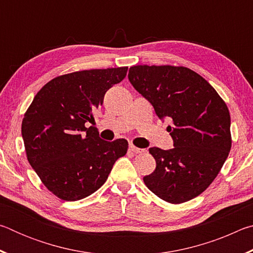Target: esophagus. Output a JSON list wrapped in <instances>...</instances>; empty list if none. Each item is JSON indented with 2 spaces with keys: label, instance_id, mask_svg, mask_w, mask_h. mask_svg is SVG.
I'll return each mask as SVG.
<instances>
[{
  "label": "esophagus",
  "instance_id": "1",
  "mask_svg": "<svg viewBox=\"0 0 253 253\" xmlns=\"http://www.w3.org/2000/svg\"><path fill=\"white\" fill-rule=\"evenodd\" d=\"M129 151H130L131 153H135V154H140V153H144V152H145V149H143V148H138V147H136L135 145L130 144V145H129Z\"/></svg>",
  "mask_w": 253,
  "mask_h": 253
}]
</instances>
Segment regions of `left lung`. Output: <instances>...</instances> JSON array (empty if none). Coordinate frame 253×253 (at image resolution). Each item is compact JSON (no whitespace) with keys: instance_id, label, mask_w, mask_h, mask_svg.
I'll use <instances>...</instances> for the list:
<instances>
[{"instance_id":"8db88e82","label":"left lung","mask_w":253,"mask_h":253,"mask_svg":"<svg viewBox=\"0 0 253 253\" xmlns=\"http://www.w3.org/2000/svg\"><path fill=\"white\" fill-rule=\"evenodd\" d=\"M128 79L160 119L172 121L168 131L174 148H149L156 169L144 183L169 203L196 198L214 181L231 149L225 102L203 77L185 67L134 66Z\"/></svg>"}]
</instances>
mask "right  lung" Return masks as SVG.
Wrapping results in <instances>:
<instances>
[{"mask_svg": "<svg viewBox=\"0 0 253 253\" xmlns=\"http://www.w3.org/2000/svg\"><path fill=\"white\" fill-rule=\"evenodd\" d=\"M127 67L76 71L59 76L40 89L24 114L22 138L27 157L50 192L78 201L96 192L108 178L128 142H106L92 113L105 93L125 78Z\"/></svg>", "mask_w": 253, "mask_h": 253, "instance_id": "add662e5", "label": "right lung"}]
</instances>
